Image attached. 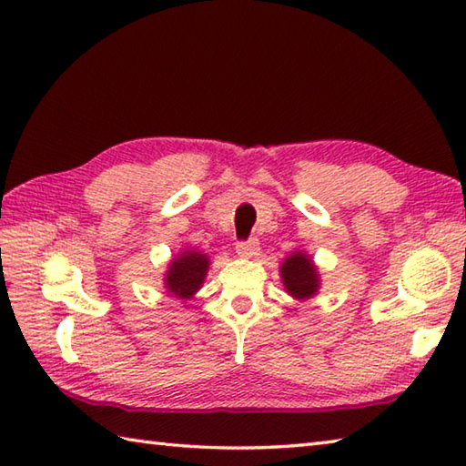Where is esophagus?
<instances>
[{"label":"esophagus","instance_id":"esophagus-1","mask_svg":"<svg viewBox=\"0 0 466 466\" xmlns=\"http://www.w3.org/2000/svg\"><path fill=\"white\" fill-rule=\"evenodd\" d=\"M235 251L239 257H245V259H251L257 253H259V241L251 239V241H243V243H237Z\"/></svg>","mask_w":466,"mask_h":466}]
</instances>
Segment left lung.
Instances as JSON below:
<instances>
[{"instance_id": "8db88e82", "label": "left lung", "mask_w": 466, "mask_h": 466, "mask_svg": "<svg viewBox=\"0 0 466 466\" xmlns=\"http://www.w3.org/2000/svg\"><path fill=\"white\" fill-rule=\"evenodd\" d=\"M279 273H281V281L287 295H291L295 301H309V299H313L319 293V267L307 255V251H293L287 259H283L281 267H279Z\"/></svg>"}]
</instances>
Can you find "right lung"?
<instances>
[{
	"label": "right lung",
	"instance_id": "obj_1",
	"mask_svg": "<svg viewBox=\"0 0 466 466\" xmlns=\"http://www.w3.org/2000/svg\"><path fill=\"white\" fill-rule=\"evenodd\" d=\"M209 257L203 251L183 249L173 257L163 273V287L167 293L181 301H189L205 283L207 271H209Z\"/></svg>",
	"mask_w": 466,
	"mask_h": 466
}]
</instances>
